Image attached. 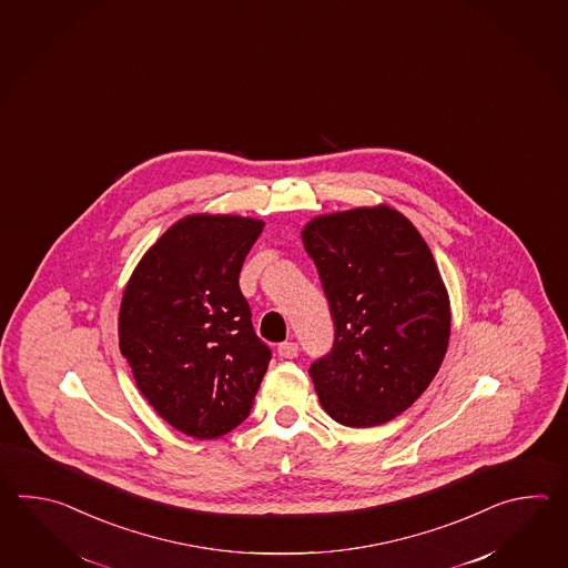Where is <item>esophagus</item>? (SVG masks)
Instances as JSON below:
<instances>
[{"label":"esophagus","mask_w":568,"mask_h":568,"mask_svg":"<svg viewBox=\"0 0 568 568\" xmlns=\"http://www.w3.org/2000/svg\"><path fill=\"white\" fill-rule=\"evenodd\" d=\"M278 355L280 357H284V359H294V357L298 355V343H294V341L280 343Z\"/></svg>","instance_id":"34e87169"}]
</instances>
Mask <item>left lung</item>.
<instances>
[{"label":"left lung","mask_w":568,"mask_h":568,"mask_svg":"<svg viewBox=\"0 0 568 568\" xmlns=\"http://www.w3.org/2000/svg\"><path fill=\"white\" fill-rule=\"evenodd\" d=\"M302 243L335 325L333 347L308 369L323 408L353 428L396 418L447 353L450 308L435 257L389 206L313 219Z\"/></svg>","instance_id":"obj_1"}]
</instances>
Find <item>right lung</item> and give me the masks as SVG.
Masks as SVG:
<instances>
[{
  "label": "right lung",
  "mask_w": 568,
  "mask_h": 568,
  "mask_svg": "<svg viewBox=\"0 0 568 568\" xmlns=\"http://www.w3.org/2000/svg\"><path fill=\"white\" fill-rule=\"evenodd\" d=\"M262 231L257 219H182L123 292L121 355L150 406L184 435L217 438L240 426L272 359L240 288Z\"/></svg>",
  "instance_id": "add662e5"
}]
</instances>
